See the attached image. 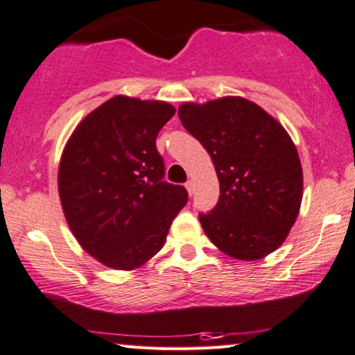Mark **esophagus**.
<instances>
[{
  "label": "esophagus",
  "instance_id": "1",
  "mask_svg": "<svg viewBox=\"0 0 355 355\" xmlns=\"http://www.w3.org/2000/svg\"><path fill=\"white\" fill-rule=\"evenodd\" d=\"M185 188H187V191H188V195H193V191H195V185H193V182H187L185 183Z\"/></svg>",
  "mask_w": 355,
  "mask_h": 355
}]
</instances>
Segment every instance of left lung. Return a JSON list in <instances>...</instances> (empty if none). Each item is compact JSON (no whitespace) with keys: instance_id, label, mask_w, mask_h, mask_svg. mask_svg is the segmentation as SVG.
<instances>
[{"instance_id":"left-lung-1","label":"left lung","mask_w":355,"mask_h":355,"mask_svg":"<svg viewBox=\"0 0 355 355\" xmlns=\"http://www.w3.org/2000/svg\"><path fill=\"white\" fill-rule=\"evenodd\" d=\"M178 116L209 153L219 178V201L200 214L211 242L243 261L279 248L299 216L304 188L299 154L287 131L242 97L183 103Z\"/></svg>"}]
</instances>
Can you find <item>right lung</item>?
I'll use <instances>...</instances> for the list:
<instances>
[{
	"label": "right lung",
	"instance_id": "1",
	"mask_svg": "<svg viewBox=\"0 0 355 355\" xmlns=\"http://www.w3.org/2000/svg\"><path fill=\"white\" fill-rule=\"evenodd\" d=\"M170 103L116 96L79 123L61 155L58 191L71 232L113 269H135L164 247L188 191L165 182L159 131Z\"/></svg>",
	"mask_w": 355,
	"mask_h": 355
}]
</instances>
